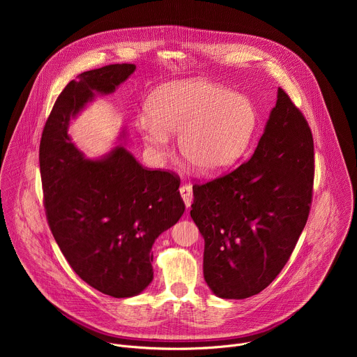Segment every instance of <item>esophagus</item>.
Segmentation results:
<instances>
[{
  "mask_svg": "<svg viewBox=\"0 0 357 357\" xmlns=\"http://www.w3.org/2000/svg\"><path fill=\"white\" fill-rule=\"evenodd\" d=\"M179 192H181V196H182V199H183V202H185L186 208H189L190 203H192V197H193L192 186H190V185H182V186L179 188Z\"/></svg>",
  "mask_w": 357,
  "mask_h": 357,
  "instance_id": "34e87169",
  "label": "esophagus"
}]
</instances>
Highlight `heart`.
I'll return each instance as SVG.
<instances>
[{"mask_svg": "<svg viewBox=\"0 0 357 357\" xmlns=\"http://www.w3.org/2000/svg\"><path fill=\"white\" fill-rule=\"evenodd\" d=\"M137 119L141 138L155 158L179 134L181 155L197 171L216 174L233 165L247 148L257 126L251 101L220 84L189 79L160 87Z\"/></svg>", "mask_w": 357, "mask_h": 357, "instance_id": "obj_1", "label": "heart"}]
</instances>
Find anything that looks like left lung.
Returning a JSON list of instances; mask_svg holds the SVG:
<instances>
[{
  "label": "left lung",
  "instance_id": "left-lung-1",
  "mask_svg": "<svg viewBox=\"0 0 357 357\" xmlns=\"http://www.w3.org/2000/svg\"><path fill=\"white\" fill-rule=\"evenodd\" d=\"M314 172L308 121L278 87L252 157L193 185L190 218L205 238L203 275L218 296L256 295L281 273L308 220Z\"/></svg>",
  "mask_w": 357,
  "mask_h": 357
}]
</instances>
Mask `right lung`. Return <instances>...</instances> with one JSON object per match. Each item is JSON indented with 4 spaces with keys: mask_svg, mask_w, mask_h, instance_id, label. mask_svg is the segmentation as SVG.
<instances>
[{
    "mask_svg": "<svg viewBox=\"0 0 357 357\" xmlns=\"http://www.w3.org/2000/svg\"><path fill=\"white\" fill-rule=\"evenodd\" d=\"M135 70L132 63L80 73L56 98L40 138L39 167L47 225L73 271L114 298L144 291L154 278L152 244L185 212L181 179L146 169L123 146L86 160L68 135L70 119L109 94Z\"/></svg>",
    "mask_w": 357,
    "mask_h": 357,
    "instance_id": "right-lung-1",
    "label": "right lung"
}]
</instances>
